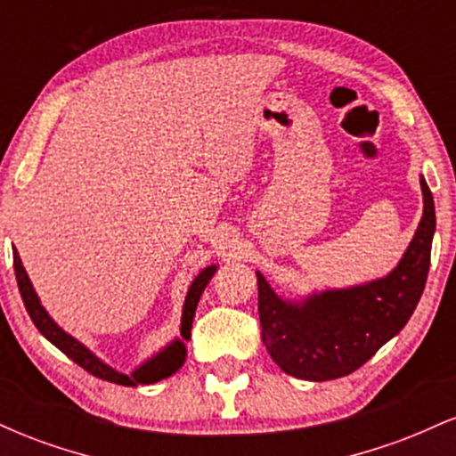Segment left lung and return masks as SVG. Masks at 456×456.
I'll return each mask as SVG.
<instances>
[{
    "instance_id": "obj_1",
    "label": "left lung",
    "mask_w": 456,
    "mask_h": 456,
    "mask_svg": "<svg viewBox=\"0 0 456 456\" xmlns=\"http://www.w3.org/2000/svg\"><path fill=\"white\" fill-rule=\"evenodd\" d=\"M420 188V223L396 268L384 279L287 300L257 272L261 338L287 375L306 381L345 378L410 322L425 289L436 233V203L425 177Z\"/></svg>"
}]
</instances>
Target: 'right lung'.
<instances>
[{"label":"right lung","instance_id":"add662e5","mask_svg":"<svg viewBox=\"0 0 456 456\" xmlns=\"http://www.w3.org/2000/svg\"><path fill=\"white\" fill-rule=\"evenodd\" d=\"M12 257H14V274H17L20 297H23V305L28 308L34 326L40 330V334H43L46 341L53 343L60 352H64L72 362H77L81 369H86L87 373H92L94 378L111 381V384H119V386L156 384V381L171 378V375L182 369V364L186 362V343L191 341V328H192V319H195L199 297H201L203 289H206L208 282L212 281L214 272L218 268V265H208V268H203L195 276V281L191 282V287H188L184 308H182L180 337L174 338L169 345H165L160 352H156L151 358L145 360L143 364H139L133 373L126 375L115 370L113 366H109L107 362H102V360L98 358L96 354H92L86 345L77 341L75 337H70V334L64 332V330L57 326L53 317L46 313V308L43 306V302H40L38 294H36L34 285H31L28 272L23 268V261H20L17 248H12Z\"/></svg>","mask_w":456,"mask_h":456}]
</instances>
